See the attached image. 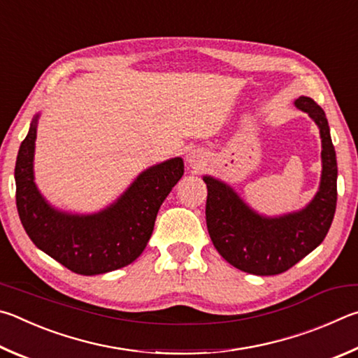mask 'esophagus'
<instances>
[{
  "instance_id": "obj_1",
  "label": "esophagus",
  "mask_w": 358,
  "mask_h": 358,
  "mask_svg": "<svg viewBox=\"0 0 358 358\" xmlns=\"http://www.w3.org/2000/svg\"><path fill=\"white\" fill-rule=\"evenodd\" d=\"M185 162L190 168L199 169V168H203L206 165V162H208V155H206V152H203V150L193 149V150H190L189 154H187Z\"/></svg>"
}]
</instances>
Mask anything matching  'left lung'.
<instances>
[{"mask_svg": "<svg viewBox=\"0 0 358 358\" xmlns=\"http://www.w3.org/2000/svg\"><path fill=\"white\" fill-rule=\"evenodd\" d=\"M321 135V182L305 208L267 217L256 212L224 180L204 174L208 185L206 222L212 243L231 266L253 275L286 272L311 253L327 236L336 209V154L324 110L315 100H294Z\"/></svg>", "mask_w": 358, "mask_h": 358, "instance_id": "left-lung-1", "label": "left lung"}]
</instances>
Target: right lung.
Listing matches in <instances>:
<instances>
[{"label":"right lung","instance_id":"obj_1","mask_svg":"<svg viewBox=\"0 0 358 358\" xmlns=\"http://www.w3.org/2000/svg\"><path fill=\"white\" fill-rule=\"evenodd\" d=\"M15 162L17 210L34 245L80 275H99L134 262L146 248L162 203L184 174L180 157L149 166L116 201L92 214H72L50 204L34 180L37 122Z\"/></svg>","mask_w":358,"mask_h":358}]
</instances>
